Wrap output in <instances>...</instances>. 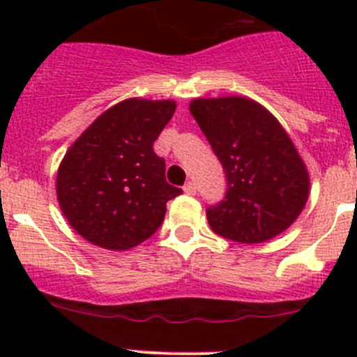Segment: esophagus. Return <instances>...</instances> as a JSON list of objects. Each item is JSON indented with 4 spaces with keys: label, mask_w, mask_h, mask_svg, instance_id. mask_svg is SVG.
Instances as JSON below:
<instances>
[{
    "label": "esophagus",
    "mask_w": 357,
    "mask_h": 357,
    "mask_svg": "<svg viewBox=\"0 0 357 357\" xmlns=\"http://www.w3.org/2000/svg\"><path fill=\"white\" fill-rule=\"evenodd\" d=\"M183 190H185L186 195H195V193H197V185L193 181H188Z\"/></svg>",
    "instance_id": "1"
}]
</instances>
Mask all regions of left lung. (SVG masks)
<instances>
[{"instance_id":"obj_1","label":"left lung","mask_w":357,"mask_h":357,"mask_svg":"<svg viewBox=\"0 0 357 357\" xmlns=\"http://www.w3.org/2000/svg\"><path fill=\"white\" fill-rule=\"evenodd\" d=\"M190 112L228 179L225 200L207 208L212 231L250 245L290 228L305 207L311 179L278 119L247 96L195 98Z\"/></svg>"}]
</instances>
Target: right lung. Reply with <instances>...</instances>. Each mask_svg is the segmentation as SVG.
Returning a JSON list of instances; mask_svg holds the SVG:
<instances>
[{"instance_id": "1", "label": "right lung", "mask_w": 357, "mask_h": 357, "mask_svg": "<svg viewBox=\"0 0 357 357\" xmlns=\"http://www.w3.org/2000/svg\"><path fill=\"white\" fill-rule=\"evenodd\" d=\"M176 110L172 100L128 98L89 124L60 162L56 199L68 225L107 250L145 242L181 190L165 181L153 142Z\"/></svg>"}]
</instances>
